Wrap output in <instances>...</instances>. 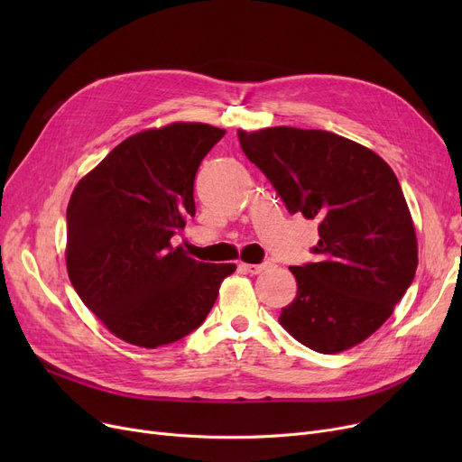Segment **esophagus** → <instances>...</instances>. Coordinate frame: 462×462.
Segmentation results:
<instances>
[{
  "label": "esophagus",
  "instance_id": "obj_1",
  "mask_svg": "<svg viewBox=\"0 0 462 462\" xmlns=\"http://www.w3.org/2000/svg\"><path fill=\"white\" fill-rule=\"evenodd\" d=\"M272 262H262V263H241V268H244L247 273L251 275H258L262 273L265 268H268Z\"/></svg>",
  "mask_w": 462,
  "mask_h": 462
}]
</instances>
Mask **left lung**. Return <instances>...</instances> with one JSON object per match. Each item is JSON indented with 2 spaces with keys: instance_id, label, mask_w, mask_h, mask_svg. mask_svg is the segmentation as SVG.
<instances>
[{
  "instance_id": "left-lung-1",
  "label": "left lung",
  "mask_w": 462,
  "mask_h": 462,
  "mask_svg": "<svg viewBox=\"0 0 462 462\" xmlns=\"http://www.w3.org/2000/svg\"><path fill=\"white\" fill-rule=\"evenodd\" d=\"M241 150L290 213L319 221L317 262L292 265L294 301L281 326L320 354L371 337L416 277L418 241L399 180L365 145L328 131H237Z\"/></svg>"
}]
</instances>
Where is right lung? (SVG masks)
I'll use <instances>...</instances> for the list:
<instances>
[{
  "label": "right lung",
  "mask_w": 462,
  "mask_h": 462,
  "mask_svg": "<svg viewBox=\"0 0 462 462\" xmlns=\"http://www.w3.org/2000/svg\"><path fill=\"white\" fill-rule=\"evenodd\" d=\"M223 129L172 124L129 136L84 176L67 208V272L116 337L176 343L208 317L236 263L189 258L170 239L194 217V176Z\"/></svg>",
  "instance_id": "add662e5"
}]
</instances>
